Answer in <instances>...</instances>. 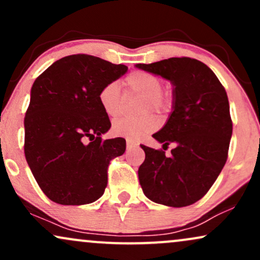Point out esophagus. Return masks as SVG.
<instances>
[{
	"mask_svg": "<svg viewBox=\"0 0 260 260\" xmlns=\"http://www.w3.org/2000/svg\"><path fill=\"white\" fill-rule=\"evenodd\" d=\"M126 145H127V150H131V149L138 147V143L134 142V140H132V139H127L126 140Z\"/></svg>",
	"mask_w": 260,
	"mask_h": 260,
	"instance_id": "esophagus-1",
	"label": "esophagus"
}]
</instances>
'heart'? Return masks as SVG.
Instances as JSON below:
<instances>
[{"instance_id": "obj_1", "label": "heart", "mask_w": 260, "mask_h": 260, "mask_svg": "<svg viewBox=\"0 0 260 260\" xmlns=\"http://www.w3.org/2000/svg\"><path fill=\"white\" fill-rule=\"evenodd\" d=\"M162 79L159 76L145 71H134L124 79L126 94L137 95L144 99L140 112L154 111L159 115H165L172 110L174 95L169 89L162 88ZM99 104L109 117H117L123 109V96L117 83H107L99 91ZM157 128V120L154 115L147 113L140 117H123L115 121L112 132L116 136L127 139L138 140L147 134L154 132Z\"/></svg>"}]
</instances>
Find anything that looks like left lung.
I'll use <instances>...</instances> for the list:
<instances>
[{"label": "left lung", "instance_id": "left-lung-1", "mask_svg": "<svg viewBox=\"0 0 260 260\" xmlns=\"http://www.w3.org/2000/svg\"><path fill=\"white\" fill-rule=\"evenodd\" d=\"M137 67L175 86L174 111L153 137L164 143V149L171 143L176 147L166 156L162 149L140 145L145 153L138 170L143 192L168 207L194 204L207 194L228 160L232 120L225 88L196 58L171 57Z\"/></svg>", "mask_w": 260, "mask_h": 260}]
</instances>
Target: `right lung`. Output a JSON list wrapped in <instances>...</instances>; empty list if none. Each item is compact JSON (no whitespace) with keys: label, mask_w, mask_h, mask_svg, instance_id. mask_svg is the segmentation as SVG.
<instances>
[{"label":"right lung","mask_w":260,"mask_h":260,"mask_svg":"<svg viewBox=\"0 0 260 260\" xmlns=\"http://www.w3.org/2000/svg\"><path fill=\"white\" fill-rule=\"evenodd\" d=\"M127 70L78 53L58 59L35 79L24 117V154L52 202L89 204L105 192L110 161L124 153L126 140L101 138L111 122L98 96Z\"/></svg>","instance_id":"right-lung-1"}]
</instances>
